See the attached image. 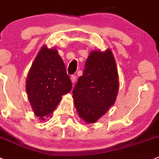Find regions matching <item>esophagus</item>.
<instances>
[{
  "mask_svg": "<svg viewBox=\"0 0 159 159\" xmlns=\"http://www.w3.org/2000/svg\"><path fill=\"white\" fill-rule=\"evenodd\" d=\"M71 80H72V84H74V83H75V81H76V76L75 75H71Z\"/></svg>",
  "mask_w": 159,
  "mask_h": 159,
  "instance_id": "obj_1",
  "label": "esophagus"
}]
</instances>
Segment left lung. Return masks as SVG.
<instances>
[{
  "label": "left lung",
  "instance_id": "obj_1",
  "mask_svg": "<svg viewBox=\"0 0 159 159\" xmlns=\"http://www.w3.org/2000/svg\"><path fill=\"white\" fill-rule=\"evenodd\" d=\"M118 90V72L111 51H92L83 75L79 77L72 90L80 117L87 123L97 122L114 105Z\"/></svg>",
  "mask_w": 159,
  "mask_h": 159
}]
</instances>
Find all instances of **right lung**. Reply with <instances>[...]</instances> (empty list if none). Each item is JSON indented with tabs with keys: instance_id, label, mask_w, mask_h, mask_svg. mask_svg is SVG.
<instances>
[{
	"instance_id": "right-lung-1",
	"label": "right lung",
	"mask_w": 159,
	"mask_h": 159,
	"mask_svg": "<svg viewBox=\"0 0 159 159\" xmlns=\"http://www.w3.org/2000/svg\"><path fill=\"white\" fill-rule=\"evenodd\" d=\"M72 84L66 66L55 49L43 46L36 57L26 79V92L36 116H51L62 95L72 90Z\"/></svg>"
}]
</instances>
